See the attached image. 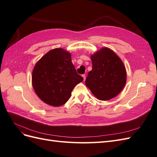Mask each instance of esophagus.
<instances>
[{
  "label": "esophagus",
  "mask_w": 157,
  "mask_h": 157,
  "mask_svg": "<svg viewBox=\"0 0 157 157\" xmlns=\"http://www.w3.org/2000/svg\"><path fill=\"white\" fill-rule=\"evenodd\" d=\"M82 77H83V78H84V80H86V75H82Z\"/></svg>",
  "instance_id": "34e87169"
}]
</instances>
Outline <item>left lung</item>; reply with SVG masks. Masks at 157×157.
Segmentation results:
<instances>
[{
    "instance_id": "8db88e82",
    "label": "left lung",
    "mask_w": 157,
    "mask_h": 157,
    "mask_svg": "<svg viewBox=\"0 0 157 157\" xmlns=\"http://www.w3.org/2000/svg\"><path fill=\"white\" fill-rule=\"evenodd\" d=\"M92 69L85 81L86 86L99 100L117 96L126 82V68L115 52L103 48L91 56Z\"/></svg>"
}]
</instances>
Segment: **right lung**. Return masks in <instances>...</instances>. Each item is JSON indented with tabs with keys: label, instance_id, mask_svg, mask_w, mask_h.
<instances>
[{
	"label": "right lung",
	"instance_id": "add662e5",
	"mask_svg": "<svg viewBox=\"0 0 157 157\" xmlns=\"http://www.w3.org/2000/svg\"><path fill=\"white\" fill-rule=\"evenodd\" d=\"M82 80L71 61V54L62 48L46 53L36 63L32 74V84L37 96L54 107L67 102L75 86Z\"/></svg>",
	"mask_w": 157,
	"mask_h": 157
}]
</instances>
